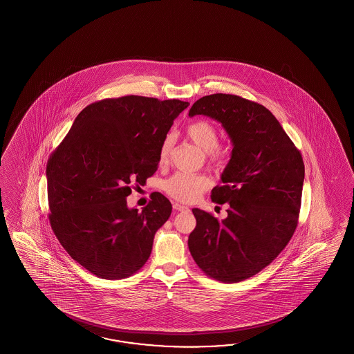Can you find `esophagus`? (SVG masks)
<instances>
[{
  "mask_svg": "<svg viewBox=\"0 0 354 354\" xmlns=\"http://www.w3.org/2000/svg\"><path fill=\"white\" fill-rule=\"evenodd\" d=\"M174 209L176 211H187L188 206H186V205H182V203H174Z\"/></svg>",
  "mask_w": 354,
  "mask_h": 354,
  "instance_id": "34e87169",
  "label": "esophagus"
}]
</instances>
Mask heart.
I'll return each instance as SVG.
<instances>
[{"label": "heart", "instance_id": "1", "mask_svg": "<svg viewBox=\"0 0 354 354\" xmlns=\"http://www.w3.org/2000/svg\"><path fill=\"white\" fill-rule=\"evenodd\" d=\"M185 134L188 139L206 153L207 160L212 167H221L230 154L227 144L218 143L216 127L207 120H196L189 122ZM174 147L172 136H165L159 147L158 159L160 165H166ZM211 180L205 174H191L177 172L163 182V189L167 195L180 203H191L198 196L209 189Z\"/></svg>", "mask_w": 354, "mask_h": 354}]
</instances>
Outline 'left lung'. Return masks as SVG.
<instances>
[{
  "label": "left lung",
  "mask_w": 354,
  "mask_h": 354,
  "mask_svg": "<svg viewBox=\"0 0 354 354\" xmlns=\"http://www.w3.org/2000/svg\"><path fill=\"white\" fill-rule=\"evenodd\" d=\"M189 116L206 115L233 142L232 158L212 188V203H227V218L192 209L188 236L201 271L220 282L249 279L285 249L299 223L305 166L301 153L268 109L247 98L214 93L197 100Z\"/></svg>",
  "instance_id": "left-lung-1"
}]
</instances>
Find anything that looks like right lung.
<instances>
[{
  "label": "right lung",
  "mask_w": 354,
  "mask_h": 354,
  "mask_svg": "<svg viewBox=\"0 0 354 354\" xmlns=\"http://www.w3.org/2000/svg\"><path fill=\"white\" fill-rule=\"evenodd\" d=\"M188 105L134 95L96 101L48 159L50 226L68 254L100 279H127L151 256L172 205L156 192L140 212L128 209L127 197L130 183L156 174L160 143Z\"/></svg>",
  "instance_id": "1"
}]
</instances>
